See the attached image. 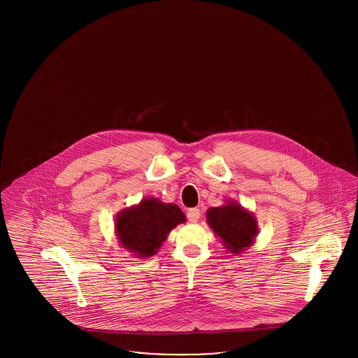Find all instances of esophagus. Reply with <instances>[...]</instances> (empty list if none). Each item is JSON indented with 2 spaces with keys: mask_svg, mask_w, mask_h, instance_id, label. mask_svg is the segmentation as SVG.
<instances>
[{
  "mask_svg": "<svg viewBox=\"0 0 358 358\" xmlns=\"http://www.w3.org/2000/svg\"><path fill=\"white\" fill-rule=\"evenodd\" d=\"M201 213H200V209L199 208H190L187 210V220L190 222H197L200 219Z\"/></svg>",
  "mask_w": 358,
  "mask_h": 358,
  "instance_id": "1",
  "label": "esophagus"
}]
</instances>
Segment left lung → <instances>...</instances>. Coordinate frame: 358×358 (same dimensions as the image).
<instances>
[{"mask_svg": "<svg viewBox=\"0 0 358 358\" xmlns=\"http://www.w3.org/2000/svg\"><path fill=\"white\" fill-rule=\"evenodd\" d=\"M206 219L213 232L222 238L225 248L232 254H238L250 247L257 234L254 216L235 203L210 208L206 212Z\"/></svg>", "mask_w": 358, "mask_h": 358, "instance_id": "left-lung-1", "label": "left lung"}]
</instances>
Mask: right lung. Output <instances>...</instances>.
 <instances>
[{"label": "right lung", "mask_w": 358, "mask_h": 358, "mask_svg": "<svg viewBox=\"0 0 358 358\" xmlns=\"http://www.w3.org/2000/svg\"><path fill=\"white\" fill-rule=\"evenodd\" d=\"M185 220L177 205L145 199L141 204L120 213L115 228L124 248L136 256L148 257L157 252L174 227Z\"/></svg>", "instance_id": "1"}]
</instances>
